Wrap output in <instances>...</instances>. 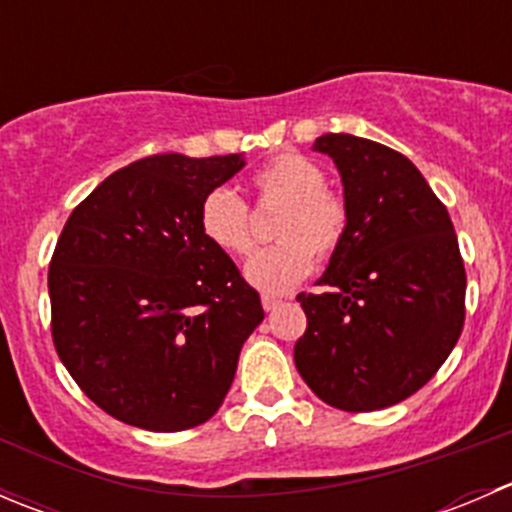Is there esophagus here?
I'll list each match as a JSON object with an SVG mask.
<instances>
[{"instance_id":"obj_1","label":"esophagus","mask_w":512,"mask_h":512,"mask_svg":"<svg viewBox=\"0 0 512 512\" xmlns=\"http://www.w3.org/2000/svg\"><path fill=\"white\" fill-rule=\"evenodd\" d=\"M282 299L280 297H272V294H262V307H265V312H272V309L280 307Z\"/></svg>"}]
</instances>
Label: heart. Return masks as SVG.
Returning <instances> with one entry per match:
<instances>
[{
	"label": "heart",
	"instance_id": "obj_1",
	"mask_svg": "<svg viewBox=\"0 0 512 512\" xmlns=\"http://www.w3.org/2000/svg\"><path fill=\"white\" fill-rule=\"evenodd\" d=\"M260 205H280L272 232L280 240L257 252L245 267V280L267 294L289 292L314 267V255L332 257L349 227V205L329 188L327 173L307 156L282 153L252 175ZM205 240L232 257H247L255 247L250 208L225 185L200 203Z\"/></svg>",
	"mask_w": 512,
	"mask_h": 512
}]
</instances>
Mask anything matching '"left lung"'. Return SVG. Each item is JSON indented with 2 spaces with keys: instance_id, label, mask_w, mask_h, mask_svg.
I'll return each mask as SVG.
<instances>
[{
  "instance_id": "8db88e82",
  "label": "left lung",
  "mask_w": 512,
  "mask_h": 512,
  "mask_svg": "<svg viewBox=\"0 0 512 512\" xmlns=\"http://www.w3.org/2000/svg\"><path fill=\"white\" fill-rule=\"evenodd\" d=\"M339 168L349 227L317 285L297 294L307 332L294 364L342 411L416 394L448 359L466 319V267L448 210L409 158L349 133L314 141Z\"/></svg>"
}]
</instances>
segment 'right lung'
<instances>
[{
  "label": "right lung",
  "mask_w": 512,
  "mask_h": 512,
  "mask_svg": "<svg viewBox=\"0 0 512 512\" xmlns=\"http://www.w3.org/2000/svg\"><path fill=\"white\" fill-rule=\"evenodd\" d=\"M242 156L141 158L66 220L49 265L59 359L108 416L146 431L208 421L265 319L260 294L200 230V203Z\"/></svg>",
  "instance_id": "1"
}]
</instances>
